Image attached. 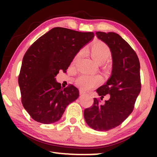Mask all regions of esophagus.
Segmentation results:
<instances>
[{
  "label": "esophagus",
  "mask_w": 157,
  "mask_h": 157,
  "mask_svg": "<svg viewBox=\"0 0 157 157\" xmlns=\"http://www.w3.org/2000/svg\"><path fill=\"white\" fill-rule=\"evenodd\" d=\"M84 94H85V93L83 91H82V90H80V91H79V94H80L81 95H84Z\"/></svg>",
  "instance_id": "obj_1"
}]
</instances>
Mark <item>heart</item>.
<instances>
[{"mask_svg":"<svg viewBox=\"0 0 157 157\" xmlns=\"http://www.w3.org/2000/svg\"><path fill=\"white\" fill-rule=\"evenodd\" d=\"M82 50L77 53L73 59V63L78 62L82 54ZM91 55L93 59L97 62L102 63L105 62L111 57V51L107 44L103 42H97L93 45L91 48ZM103 78L102 75H88L82 74L75 80V84L79 89L84 91L91 89L98 86L102 82Z\"/></svg>","mask_w":157,"mask_h":157,"instance_id":"obj_1","label":"heart"}]
</instances>
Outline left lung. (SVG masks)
I'll use <instances>...</instances> for the list:
<instances>
[{
	"label": "left lung",
	"mask_w": 157,
	"mask_h": 157,
	"mask_svg": "<svg viewBox=\"0 0 157 157\" xmlns=\"http://www.w3.org/2000/svg\"><path fill=\"white\" fill-rule=\"evenodd\" d=\"M95 34L111 51V75L107 83L96 90L101 100L107 94L109 99L101 105L100 100L94 98L91 107L84 109V117L92 129L108 131L120 125L134 109L141 89L140 62L136 52L119 34L103 32Z\"/></svg>",
	"instance_id": "1"
}]
</instances>
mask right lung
I'll return each mask as SVG.
<instances>
[{
  "instance_id": "obj_1",
  "label": "right lung",
  "mask_w": 157,
  "mask_h": 157,
  "mask_svg": "<svg viewBox=\"0 0 157 157\" xmlns=\"http://www.w3.org/2000/svg\"><path fill=\"white\" fill-rule=\"evenodd\" d=\"M94 36L91 32L57 27L39 37L26 51L18 84L22 105L34 121L55 123L79 97L78 88L71 84L63 89L55 77L60 70H67L79 50Z\"/></svg>"
}]
</instances>
